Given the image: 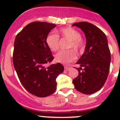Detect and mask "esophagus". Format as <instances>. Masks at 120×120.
<instances>
[{"label": "esophagus", "instance_id": "1", "mask_svg": "<svg viewBox=\"0 0 120 120\" xmlns=\"http://www.w3.org/2000/svg\"><path fill=\"white\" fill-rule=\"evenodd\" d=\"M70 69V67H68V66H64V70L68 71Z\"/></svg>", "mask_w": 120, "mask_h": 120}]
</instances>
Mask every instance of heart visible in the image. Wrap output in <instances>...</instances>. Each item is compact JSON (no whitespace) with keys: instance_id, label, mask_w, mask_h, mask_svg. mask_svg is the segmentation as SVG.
<instances>
[{"instance_id":"obj_1","label":"heart","mask_w":120,"mask_h":120,"mask_svg":"<svg viewBox=\"0 0 120 120\" xmlns=\"http://www.w3.org/2000/svg\"><path fill=\"white\" fill-rule=\"evenodd\" d=\"M57 35L54 33H49L46 38V43L52 52H56L60 47V39H66L69 40L67 44L68 49H73L75 52L82 50L85 44L81 37V33L76 29L71 27H66L56 31ZM76 58L75 52L72 49L61 50L55 56L56 61L61 64L69 63L74 61Z\"/></svg>"}]
</instances>
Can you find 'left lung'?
<instances>
[{
    "mask_svg": "<svg viewBox=\"0 0 120 120\" xmlns=\"http://www.w3.org/2000/svg\"><path fill=\"white\" fill-rule=\"evenodd\" d=\"M86 38L85 52L77 64L79 75L73 80L77 91L91 94L103 87L110 71L111 54L104 32L94 24L86 22L75 23ZM83 68H82V67Z\"/></svg>",
    "mask_w": 120,
    "mask_h": 120,
    "instance_id": "left-lung-1",
    "label": "left lung"
}]
</instances>
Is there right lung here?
<instances>
[{
	"label": "right lung",
	"mask_w": 120,
	"mask_h": 120,
	"mask_svg": "<svg viewBox=\"0 0 120 120\" xmlns=\"http://www.w3.org/2000/svg\"><path fill=\"white\" fill-rule=\"evenodd\" d=\"M56 24L33 22L16 35L13 63L22 86L39 97L52 94L57 88L56 78L64 71L61 63L46 65L54 59L46 43V38Z\"/></svg>",
	"instance_id": "add662e5"
}]
</instances>
